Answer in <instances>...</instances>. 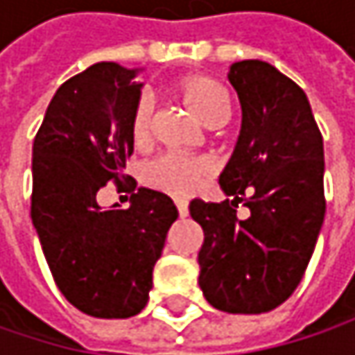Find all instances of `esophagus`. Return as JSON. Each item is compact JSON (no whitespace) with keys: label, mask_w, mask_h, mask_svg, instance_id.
Here are the masks:
<instances>
[{"label":"esophagus","mask_w":355,"mask_h":355,"mask_svg":"<svg viewBox=\"0 0 355 355\" xmlns=\"http://www.w3.org/2000/svg\"><path fill=\"white\" fill-rule=\"evenodd\" d=\"M175 205H177L178 216H180V218H184V216L189 214V201H187V199L177 197V199H175Z\"/></svg>","instance_id":"obj_1"}]
</instances>
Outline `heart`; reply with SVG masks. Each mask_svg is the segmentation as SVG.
Segmentation results:
<instances>
[{
	"label": "heart",
	"mask_w": 355,
	"mask_h": 355,
	"mask_svg": "<svg viewBox=\"0 0 355 355\" xmlns=\"http://www.w3.org/2000/svg\"><path fill=\"white\" fill-rule=\"evenodd\" d=\"M175 90L193 112V116L205 127H220L228 121L230 98L228 92L216 80L201 73L184 76L175 84ZM150 131H152V101L144 94L139 96L131 112V121H129L131 141L135 146L148 144ZM209 175H211V164L205 158L180 156V154H160L144 168V178L148 180V184L173 195H189Z\"/></svg>",
	"instance_id": "b5f03b06"
}]
</instances>
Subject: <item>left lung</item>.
Instances as JSON below:
<instances>
[{"label": "left lung", "instance_id": "obj_1", "mask_svg": "<svg viewBox=\"0 0 355 355\" xmlns=\"http://www.w3.org/2000/svg\"><path fill=\"white\" fill-rule=\"evenodd\" d=\"M243 107L236 150L220 175L230 197L193 199L203 228L199 286L224 313L259 315L286 302L300 284L324 218L322 135L304 90L273 65L247 59L230 67ZM239 202L251 211L236 218Z\"/></svg>", "mask_w": 355, "mask_h": 355}]
</instances>
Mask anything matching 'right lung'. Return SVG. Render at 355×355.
I'll return each mask as SVG.
<instances>
[{
  "instance_id": "right-lung-1",
  "label": "right lung",
  "mask_w": 355,
  "mask_h": 355,
  "mask_svg": "<svg viewBox=\"0 0 355 355\" xmlns=\"http://www.w3.org/2000/svg\"><path fill=\"white\" fill-rule=\"evenodd\" d=\"M135 73L103 61L69 78L55 92L33 146L31 216L44 259L67 302L96 319L141 313L178 218L173 199L152 189L131 193L127 209L98 205L108 180L135 189V178L123 175L141 88Z\"/></svg>"
}]
</instances>
